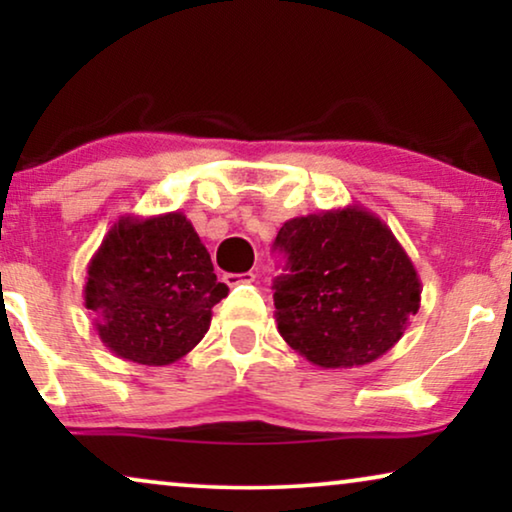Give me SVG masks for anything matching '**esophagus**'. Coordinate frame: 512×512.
<instances>
[{
    "instance_id": "1",
    "label": "esophagus",
    "mask_w": 512,
    "mask_h": 512,
    "mask_svg": "<svg viewBox=\"0 0 512 512\" xmlns=\"http://www.w3.org/2000/svg\"><path fill=\"white\" fill-rule=\"evenodd\" d=\"M256 279V272H242V275H233V272H228V275H223V282L228 286H237V284H249Z\"/></svg>"
}]
</instances>
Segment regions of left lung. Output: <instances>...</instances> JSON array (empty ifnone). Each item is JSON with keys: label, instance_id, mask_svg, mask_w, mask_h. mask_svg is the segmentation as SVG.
Here are the masks:
<instances>
[{"label": "left lung", "instance_id": "8db88e82", "mask_svg": "<svg viewBox=\"0 0 512 512\" xmlns=\"http://www.w3.org/2000/svg\"><path fill=\"white\" fill-rule=\"evenodd\" d=\"M275 249L289 275L275 279V319L286 345L319 368L366 366L403 338L422 282L401 242L361 205L296 216Z\"/></svg>", "mask_w": 512, "mask_h": 512}]
</instances>
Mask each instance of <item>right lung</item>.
<instances>
[{
    "instance_id": "right-lung-1",
    "label": "right lung",
    "mask_w": 512,
    "mask_h": 512,
    "mask_svg": "<svg viewBox=\"0 0 512 512\" xmlns=\"http://www.w3.org/2000/svg\"><path fill=\"white\" fill-rule=\"evenodd\" d=\"M83 303L118 359L170 366L205 338L228 296L212 258L181 212L121 216L88 263Z\"/></svg>"
}]
</instances>
